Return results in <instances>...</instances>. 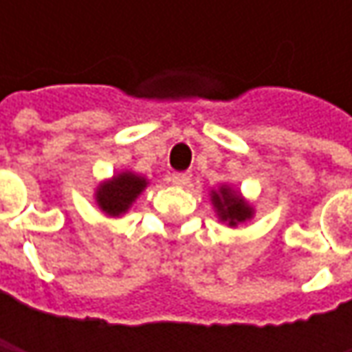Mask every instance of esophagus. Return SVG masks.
Returning <instances> with one entry per match:
<instances>
[{
    "label": "esophagus",
    "instance_id": "obj_1",
    "mask_svg": "<svg viewBox=\"0 0 352 352\" xmlns=\"http://www.w3.org/2000/svg\"><path fill=\"white\" fill-rule=\"evenodd\" d=\"M190 180H192V174H188V172H174V174H170V182L174 184V186H178V188L188 186Z\"/></svg>",
    "mask_w": 352,
    "mask_h": 352
}]
</instances>
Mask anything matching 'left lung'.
Wrapping results in <instances>:
<instances>
[{
    "instance_id": "obj_1",
    "label": "left lung",
    "mask_w": 352,
    "mask_h": 352,
    "mask_svg": "<svg viewBox=\"0 0 352 352\" xmlns=\"http://www.w3.org/2000/svg\"><path fill=\"white\" fill-rule=\"evenodd\" d=\"M210 197L217 219L229 227H236V225L250 221L254 217L252 204L231 184H221L217 190L213 188L210 192Z\"/></svg>"
}]
</instances>
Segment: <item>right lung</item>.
Masks as SVG:
<instances>
[{
	"label": "right lung",
	"instance_id": "right-lung-1",
	"mask_svg": "<svg viewBox=\"0 0 352 352\" xmlns=\"http://www.w3.org/2000/svg\"><path fill=\"white\" fill-rule=\"evenodd\" d=\"M146 186L148 178H144L142 174H137L133 170H121L111 178L100 182L94 199L107 217H121L133 208V204L146 190Z\"/></svg>",
	"mask_w": 352,
	"mask_h": 352
}]
</instances>
